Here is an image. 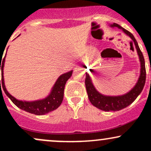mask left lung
<instances>
[{
	"mask_svg": "<svg viewBox=\"0 0 151 151\" xmlns=\"http://www.w3.org/2000/svg\"><path fill=\"white\" fill-rule=\"evenodd\" d=\"M110 26L111 27H116L122 30L123 32L127 35L128 36H129L134 42L137 53L139 57L140 63H141L140 76L138 81L136 82V85L133 86L129 92L124 95H120V96H106V95L101 94V93L99 92L93 86L91 77L87 72L86 73L85 85L88 97H89V101L92 104L93 106L102 111H119L126 108L131 104H132L136 100V99L138 97V95L141 93L145 83L146 72H145L144 58H143V54H142L141 50L138 47V42H137L136 40L135 39L134 36L129 31L123 28L121 26L116 23L111 24Z\"/></svg>",
	"mask_w": 151,
	"mask_h": 151,
	"instance_id": "1",
	"label": "left lung"
}]
</instances>
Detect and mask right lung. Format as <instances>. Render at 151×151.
<instances>
[{
  "instance_id": "obj_1",
  "label": "right lung",
  "mask_w": 151,
  "mask_h": 151,
  "mask_svg": "<svg viewBox=\"0 0 151 151\" xmlns=\"http://www.w3.org/2000/svg\"><path fill=\"white\" fill-rule=\"evenodd\" d=\"M6 55L3 59H0V71L1 70L0 86V84H1V86H2L4 92L16 106H18L19 109H22V110L25 111L30 114H35V115H44V114L52 111L60 106L62 104V100H63L64 90H65L66 82L71 77L73 71H70V72H66V73L60 75L55 82V85L53 86L51 92L46 98L33 101H20V100L16 99L15 97H13L12 95H10L7 91L6 86H5L4 77H3V67H4Z\"/></svg>"
}]
</instances>
